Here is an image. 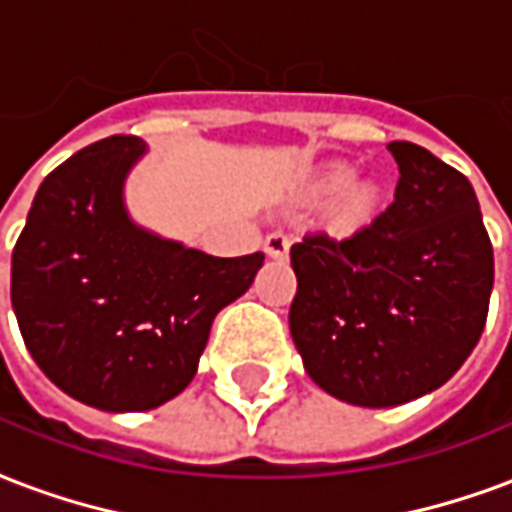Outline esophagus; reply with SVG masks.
<instances>
[{
	"label": "esophagus",
	"mask_w": 512,
	"mask_h": 512,
	"mask_svg": "<svg viewBox=\"0 0 512 512\" xmlns=\"http://www.w3.org/2000/svg\"><path fill=\"white\" fill-rule=\"evenodd\" d=\"M264 253L270 256V259H287V253H290V239L276 231V234H270L264 239Z\"/></svg>",
	"instance_id": "34e87169"
}]
</instances>
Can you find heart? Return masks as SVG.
I'll list each match as a JSON object with an SVG mask.
<instances>
[{
  "label": "heart",
  "mask_w": 512,
  "mask_h": 512,
  "mask_svg": "<svg viewBox=\"0 0 512 512\" xmlns=\"http://www.w3.org/2000/svg\"><path fill=\"white\" fill-rule=\"evenodd\" d=\"M351 181H354V167L331 164V167L320 172V178L315 183L320 195H337L340 192V197L331 206V222L340 231H351V228L362 225L370 217V211L376 209V200H379V192H376L373 183Z\"/></svg>",
  "instance_id": "heart-1"
}]
</instances>
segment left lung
Wrapping results in <instances>:
<instances>
[{
    "label": "left lung",
    "instance_id": "left-lung-1",
    "mask_svg": "<svg viewBox=\"0 0 512 512\" xmlns=\"http://www.w3.org/2000/svg\"><path fill=\"white\" fill-rule=\"evenodd\" d=\"M396 200L345 239L306 234L290 248L298 292L292 343L309 379L357 407H398L446 384L485 329L493 248L457 169L390 142Z\"/></svg>",
    "mask_w": 512,
    "mask_h": 512
}]
</instances>
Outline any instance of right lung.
Returning <instances> with one entry per match:
<instances>
[{
    "label": "right lung",
    "mask_w": 512,
    "mask_h": 512,
    "mask_svg": "<svg viewBox=\"0 0 512 512\" xmlns=\"http://www.w3.org/2000/svg\"><path fill=\"white\" fill-rule=\"evenodd\" d=\"M144 155L142 139L111 136L49 172L10 264L27 351L66 396L105 412L183 393L217 312L264 264V253L220 259L133 220L125 181Z\"/></svg>",
    "instance_id": "obj_1"
}]
</instances>
